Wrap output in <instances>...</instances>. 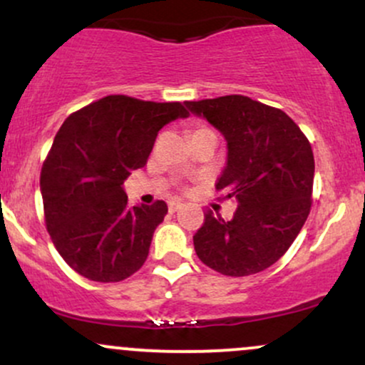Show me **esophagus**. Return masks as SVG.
I'll return each mask as SVG.
<instances>
[{"label":"esophagus","instance_id":"esophagus-1","mask_svg":"<svg viewBox=\"0 0 365 365\" xmlns=\"http://www.w3.org/2000/svg\"><path fill=\"white\" fill-rule=\"evenodd\" d=\"M183 207V204L182 202H178V200H171V202L168 204V209H170V212H178L180 209Z\"/></svg>","mask_w":365,"mask_h":365}]
</instances>
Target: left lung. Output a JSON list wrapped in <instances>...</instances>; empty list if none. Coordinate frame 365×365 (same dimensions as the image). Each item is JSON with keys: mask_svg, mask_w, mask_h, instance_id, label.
Returning <instances> with one entry per match:
<instances>
[{"mask_svg": "<svg viewBox=\"0 0 365 365\" xmlns=\"http://www.w3.org/2000/svg\"><path fill=\"white\" fill-rule=\"evenodd\" d=\"M185 104L223 133L228 161L216 188L238 204L230 221L207 212L195 252L221 274L261 273L287 252L311 211V144L287 113L247 96Z\"/></svg>", "mask_w": 365, "mask_h": 365, "instance_id": "1", "label": "left lung"}]
</instances>
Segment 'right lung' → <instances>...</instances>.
Instances as JSON below:
<instances>
[{
    "label": "right lung",
    "instance_id": "add662e5",
    "mask_svg": "<svg viewBox=\"0 0 365 365\" xmlns=\"http://www.w3.org/2000/svg\"><path fill=\"white\" fill-rule=\"evenodd\" d=\"M182 103L106 96L72 113L41 171L46 228L65 262L92 282L139 271L168 206H128L123 182L145 166L158 132L187 118Z\"/></svg>",
    "mask_w": 365,
    "mask_h": 365
}]
</instances>
